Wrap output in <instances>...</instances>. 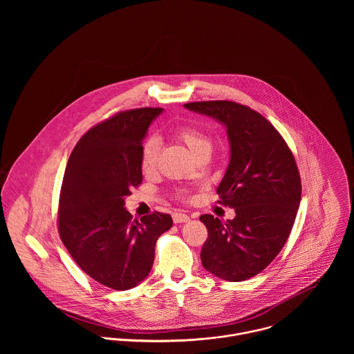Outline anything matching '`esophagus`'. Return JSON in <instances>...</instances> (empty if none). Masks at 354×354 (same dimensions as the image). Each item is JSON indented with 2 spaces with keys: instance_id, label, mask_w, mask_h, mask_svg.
Instances as JSON below:
<instances>
[{
  "instance_id": "1",
  "label": "esophagus",
  "mask_w": 354,
  "mask_h": 354,
  "mask_svg": "<svg viewBox=\"0 0 354 354\" xmlns=\"http://www.w3.org/2000/svg\"><path fill=\"white\" fill-rule=\"evenodd\" d=\"M189 221V216L187 214H183V212H174L173 214V222L174 223H184V222H188Z\"/></svg>"
}]
</instances>
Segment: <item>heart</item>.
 I'll use <instances>...</instances> for the list:
<instances>
[{"label":"heart","instance_id":"1","mask_svg":"<svg viewBox=\"0 0 354 354\" xmlns=\"http://www.w3.org/2000/svg\"><path fill=\"white\" fill-rule=\"evenodd\" d=\"M177 138L188 147V150L194 155V158L202 155L204 152H211L212 143L211 139L198 128L194 127H183L177 131ZM160 152V143L156 138H150L146 140L142 149V169L146 173H151L156 169L158 159Z\"/></svg>","mask_w":354,"mask_h":354}]
</instances>
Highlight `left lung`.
Wrapping results in <instances>:
<instances>
[{
  "label": "left lung",
  "mask_w": 354,
  "mask_h": 354,
  "mask_svg": "<svg viewBox=\"0 0 354 354\" xmlns=\"http://www.w3.org/2000/svg\"><path fill=\"white\" fill-rule=\"evenodd\" d=\"M184 107L226 127L230 160L216 188L221 204L236 209L222 222L209 214L203 267L229 282L263 271L289 239L301 201L295 156L279 132L257 111L230 101L185 103Z\"/></svg>",
  "instance_id": "8db88e82"
}]
</instances>
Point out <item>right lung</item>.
I'll return each mask as SVG.
<instances>
[{
  "mask_svg": "<svg viewBox=\"0 0 354 354\" xmlns=\"http://www.w3.org/2000/svg\"><path fill=\"white\" fill-rule=\"evenodd\" d=\"M160 107L120 111L93 127L68 159L58 205L61 241L79 267L114 290L138 286L150 274L169 214L132 219L125 198L142 184V149Z\"/></svg>",
  "mask_w": 354,
  "mask_h": 354,
  "instance_id": "1",
  "label": "right lung"
}]
</instances>
